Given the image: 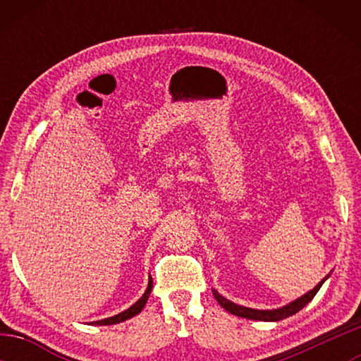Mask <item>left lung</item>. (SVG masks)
I'll return each mask as SVG.
<instances>
[{"mask_svg":"<svg viewBox=\"0 0 361 361\" xmlns=\"http://www.w3.org/2000/svg\"><path fill=\"white\" fill-rule=\"evenodd\" d=\"M326 279H323L322 282L315 286L314 290H310L309 293H305L304 296H301L296 301L290 302L288 305H285V307H280V309H274V310H256V309H248V307H243V305L239 304H234L231 302L229 299L223 298L221 295L216 290H213V296L218 301V304L221 305L223 309L228 310L229 314H234L237 317H243V319H250V320H259V322H279V320H283L286 317H291L295 315L296 312H299L302 307H305L310 301H312L314 296L317 295V291L320 290L322 283L325 282Z\"/></svg>","mask_w":361,"mask_h":361,"instance_id":"obj_1","label":"left lung"}]
</instances>
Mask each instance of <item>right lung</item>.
<instances>
[{"label":"right lung","instance_id":"add662e5","mask_svg":"<svg viewBox=\"0 0 361 361\" xmlns=\"http://www.w3.org/2000/svg\"><path fill=\"white\" fill-rule=\"evenodd\" d=\"M151 290H152V280L149 277V283H148V288H146V291H145V295L140 298L138 301L132 305V307H129L127 310H124V312H121L118 315L109 317V319H103V320L95 322V325H114V323H121V322H124L127 319H132V317H135L137 314L142 312V309L145 307L146 301H148Z\"/></svg>","mask_w":361,"mask_h":361}]
</instances>
